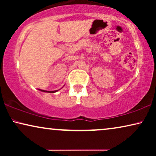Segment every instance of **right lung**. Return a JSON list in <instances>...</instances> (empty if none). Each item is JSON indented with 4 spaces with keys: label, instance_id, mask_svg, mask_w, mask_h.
Masks as SVG:
<instances>
[{
    "label": "right lung",
    "instance_id": "right-lung-1",
    "mask_svg": "<svg viewBox=\"0 0 156 156\" xmlns=\"http://www.w3.org/2000/svg\"><path fill=\"white\" fill-rule=\"evenodd\" d=\"M39 90H40L41 91H43V92H48V93H55V92H56V91H57V90H56V91H45V90H42V89H39Z\"/></svg>",
    "mask_w": 156,
    "mask_h": 156
}]
</instances>
